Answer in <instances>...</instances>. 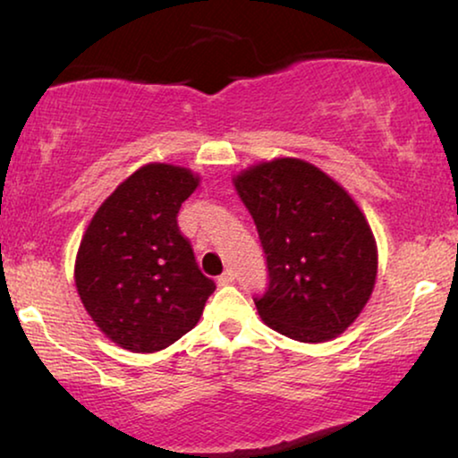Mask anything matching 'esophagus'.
I'll list each match as a JSON object with an SVG mask.
<instances>
[{"mask_svg":"<svg viewBox=\"0 0 458 458\" xmlns=\"http://www.w3.org/2000/svg\"><path fill=\"white\" fill-rule=\"evenodd\" d=\"M233 281H235V275H233V271H231V268H229V271H225V273L221 275V277L216 279V284H218V285H229V284H233Z\"/></svg>","mask_w":458,"mask_h":458,"instance_id":"obj_1","label":"esophagus"}]
</instances>
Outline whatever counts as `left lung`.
<instances>
[{
	"label": "left lung",
	"mask_w": 458,
	"mask_h": 458,
	"mask_svg": "<svg viewBox=\"0 0 458 458\" xmlns=\"http://www.w3.org/2000/svg\"><path fill=\"white\" fill-rule=\"evenodd\" d=\"M233 183L267 256L268 285L254 298L262 321L306 344L344 334L377 277V246L354 199L298 158L260 162Z\"/></svg>",
	"instance_id": "1"
}]
</instances>
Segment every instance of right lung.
Segmentation results:
<instances>
[{
    "instance_id": "right-lung-1",
    "label": "right lung",
    "mask_w": 458,
    "mask_h": 458,
    "mask_svg": "<svg viewBox=\"0 0 458 458\" xmlns=\"http://www.w3.org/2000/svg\"><path fill=\"white\" fill-rule=\"evenodd\" d=\"M198 183L187 168L141 166L99 206L81 240L74 262L81 302L131 352H158L177 342L196 327L216 290L177 225Z\"/></svg>"
}]
</instances>
